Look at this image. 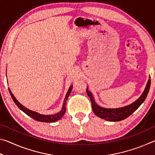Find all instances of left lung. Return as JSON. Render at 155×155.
I'll list each match as a JSON object with an SVG mask.
<instances>
[{"mask_svg":"<svg viewBox=\"0 0 155 155\" xmlns=\"http://www.w3.org/2000/svg\"><path fill=\"white\" fill-rule=\"evenodd\" d=\"M150 79H149L143 93L141 94V96L137 100V101H135L133 103L129 104V105L119 109H105L99 107L98 105H97V104L95 103V101H94L92 97V95H91V93L88 90L87 88V90H86V91H87V95L90 97V98L91 100V107H92V109L94 114H95L97 116L101 117V118L103 119L108 120V121L116 122L126 119L128 116H130L135 110H137L139 107H140V106L146 100L147 95H148V94L149 90H150Z\"/></svg>","mask_w":155,"mask_h":155,"instance_id":"obj_1","label":"left lung"}]
</instances>
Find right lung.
<instances>
[{"mask_svg": "<svg viewBox=\"0 0 155 155\" xmlns=\"http://www.w3.org/2000/svg\"><path fill=\"white\" fill-rule=\"evenodd\" d=\"M72 89V85H71L70 87L69 90H68V92L66 94V96H65V97L64 102V105H63V108L61 109V111L59 112L58 114H57L49 115H41V114H38V113L33 111H31V110L28 109L27 108H26L25 107L23 106L22 104H21L19 103V102L17 101L16 98H15L14 95H13V94L12 93V91H11V90H10L9 88V91L10 95H11L13 101H14V102L15 103V104H16V105L18 107V108L20 109L22 111H24L26 114L29 115L30 117H32L33 119L37 120V121L43 122H54L55 121H57V120H59V119H61V117H63V115L65 114V109H66V107H65V105H66V101H67V99L68 98V96H69V95H70V92H71Z\"/></svg>", "mask_w": 155, "mask_h": 155, "instance_id": "1", "label": "right lung"}]
</instances>
